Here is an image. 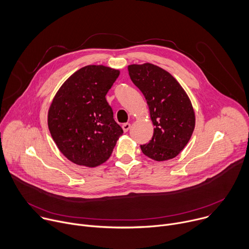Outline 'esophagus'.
Here are the masks:
<instances>
[{"label":"esophagus","mask_w":249,"mask_h":249,"mask_svg":"<svg viewBox=\"0 0 249 249\" xmlns=\"http://www.w3.org/2000/svg\"><path fill=\"white\" fill-rule=\"evenodd\" d=\"M130 128H131V124H130V123H124V124L122 125V129H123L124 132H128Z\"/></svg>","instance_id":"obj_1"}]
</instances>
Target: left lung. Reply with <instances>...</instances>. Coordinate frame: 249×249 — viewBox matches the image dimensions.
<instances>
[{"instance_id":"obj_1","label":"left lung","mask_w":249,"mask_h":249,"mask_svg":"<svg viewBox=\"0 0 249 249\" xmlns=\"http://www.w3.org/2000/svg\"><path fill=\"white\" fill-rule=\"evenodd\" d=\"M128 71L147 100L155 126L152 140L141 145L142 152L158 161L175 158L187 145L195 127L188 95L168 72L156 65H130Z\"/></svg>"}]
</instances>
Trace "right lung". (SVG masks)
I'll return each instance as SVG.
<instances>
[{"mask_svg": "<svg viewBox=\"0 0 249 249\" xmlns=\"http://www.w3.org/2000/svg\"><path fill=\"white\" fill-rule=\"evenodd\" d=\"M119 74L102 65L86 66L63 84L50 105L51 136L60 152L76 164L103 163L123 134L105 98Z\"/></svg>", "mask_w": 249, "mask_h": 249, "instance_id": "obj_1", "label": "right lung"}]
</instances>
